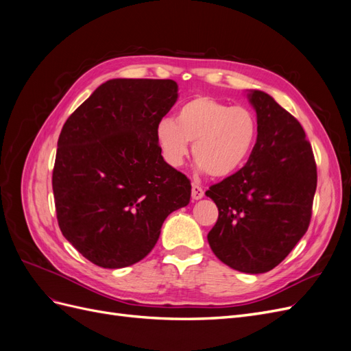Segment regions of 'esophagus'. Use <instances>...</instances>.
I'll return each instance as SVG.
<instances>
[{"label":"esophagus","instance_id":"obj_1","mask_svg":"<svg viewBox=\"0 0 351 351\" xmlns=\"http://www.w3.org/2000/svg\"><path fill=\"white\" fill-rule=\"evenodd\" d=\"M204 196H205L204 189H202L199 184L193 183V184H192V199L199 200V199H202Z\"/></svg>","mask_w":351,"mask_h":351}]
</instances>
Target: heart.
Wrapping results in <instances>:
<instances>
[{
  "label": "heart",
  "instance_id": "obj_1",
  "mask_svg": "<svg viewBox=\"0 0 351 351\" xmlns=\"http://www.w3.org/2000/svg\"><path fill=\"white\" fill-rule=\"evenodd\" d=\"M155 137L169 165H182L189 143H193L192 152L199 167L212 177L224 178L247 162L256 143L258 121L246 107H231L197 95L177 110L176 121H159Z\"/></svg>",
  "mask_w": 351,
  "mask_h": 351
}]
</instances>
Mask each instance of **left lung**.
Returning a JSON list of instances; mask_svg holds the SVG:
<instances>
[{
  "instance_id": "obj_1",
  "label": "left lung",
  "mask_w": 351,
  "mask_h": 351,
  "mask_svg": "<svg viewBox=\"0 0 351 351\" xmlns=\"http://www.w3.org/2000/svg\"><path fill=\"white\" fill-rule=\"evenodd\" d=\"M258 139L249 161L206 192L218 206L208 241L230 268L268 272L304 236L312 217L317 174L302 124L272 97L250 90Z\"/></svg>"
}]
</instances>
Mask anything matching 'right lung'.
<instances>
[{
    "label": "right lung",
    "mask_w": 351,
    "mask_h": 351,
    "mask_svg": "<svg viewBox=\"0 0 351 351\" xmlns=\"http://www.w3.org/2000/svg\"><path fill=\"white\" fill-rule=\"evenodd\" d=\"M177 90L169 79H112L62 125L52 171L58 226L98 267L142 261L165 218L189 205V178L164 161L155 137Z\"/></svg>",
    "instance_id": "add662e5"
}]
</instances>
